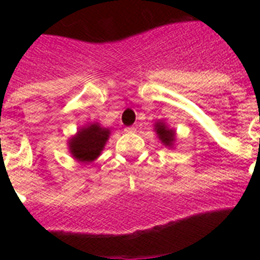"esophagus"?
<instances>
[{
    "mask_svg": "<svg viewBox=\"0 0 260 260\" xmlns=\"http://www.w3.org/2000/svg\"><path fill=\"white\" fill-rule=\"evenodd\" d=\"M124 131H125V132H128V134H131V132H135V131H136V128H135V126H126Z\"/></svg>",
    "mask_w": 260,
    "mask_h": 260,
    "instance_id": "34e87169",
    "label": "esophagus"
}]
</instances>
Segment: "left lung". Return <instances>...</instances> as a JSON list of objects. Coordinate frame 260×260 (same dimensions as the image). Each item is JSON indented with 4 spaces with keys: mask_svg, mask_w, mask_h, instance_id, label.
I'll return each mask as SVG.
<instances>
[{
    "mask_svg": "<svg viewBox=\"0 0 260 260\" xmlns=\"http://www.w3.org/2000/svg\"><path fill=\"white\" fill-rule=\"evenodd\" d=\"M156 128H155V131H156V134H158L159 139L162 140L166 146H171L174 142V131L173 129H169L163 122H158L156 124Z\"/></svg>",
    "mask_w": 260,
    "mask_h": 260,
    "instance_id": "left-lung-1",
    "label": "left lung"
}]
</instances>
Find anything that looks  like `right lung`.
I'll return each instance as SVG.
<instances>
[{"label":"right lung","instance_id":"obj_1","mask_svg":"<svg viewBox=\"0 0 260 260\" xmlns=\"http://www.w3.org/2000/svg\"><path fill=\"white\" fill-rule=\"evenodd\" d=\"M109 134V129L101 128L98 124L85 126L79 131L75 138L71 139V154L79 162H93L105 146Z\"/></svg>","mask_w":260,"mask_h":260}]
</instances>
